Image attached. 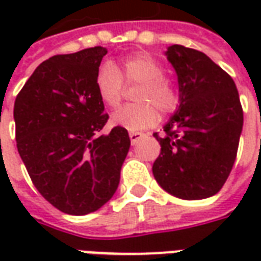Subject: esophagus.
<instances>
[{"mask_svg": "<svg viewBox=\"0 0 261 261\" xmlns=\"http://www.w3.org/2000/svg\"><path fill=\"white\" fill-rule=\"evenodd\" d=\"M128 136H130L131 144H133V145H136L137 142L144 138V134H142V133H138V131H130Z\"/></svg>", "mask_w": 261, "mask_h": 261, "instance_id": "esophagus-1", "label": "esophagus"}]
</instances>
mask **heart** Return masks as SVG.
Here are the masks:
<instances>
[{
    "label": "heart",
    "instance_id": "1",
    "mask_svg": "<svg viewBox=\"0 0 261 261\" xmlns=\"http://www.w3.org/2000/svg\"><path fill=\"white\" fill-rule=\"evenodd\" d=\"M138 86L134 92L137 103L127 105L112 114V123L127 130L137 131L153 125L159 112L169 114L177 106L179 96L172 82L165 78V68L158 60L147 53L125 59L119 69L105 63L97 69L95 85L97 95L106 106L116 108L121 102L124 84Z\"/></svg>",
    "mask_w": 261,
    "mask_h": 261
}]
</instances>
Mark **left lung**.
I'll use <instances>...</instances> for the list:
<instances>
[{
	"instance_id": "8db88e82",
	"label": "left lung",
	"mask_w": 261,
	"mask_h": 261,
	"mask_svg": "<svg viewBox=\"0 0 261 261\" xmlns=\"http://www.w3.org/2000/svg\"><path fill=\"white\" fill-rule=\"evenodd\" d=\"M165 56L175 68L179 106L153 137L161 153L153 162L155 180L181 200H202L222 189L235 164L243 127L233 80L208 56L180 44Z\"/></svg>"
}]
</instances>
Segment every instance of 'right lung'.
<instances>
[{
	"label": "right lung",
	"mask_w": 261,
	"mask_h": 261,
	"mask_svg": "<svg viewBox=\"0 0 261 261\" xmlns=\"http://www.w3.org/2000/svg\"><path fill=\"white\" fill-rule=\"evenodd\" d=\"M108 50L100 46L53 56L15 99L16 147L33 185L69 215L93 213L113 197L130 149L123 127L100 134L109 116L95 78Z\"/></svg>",
	"instance_id": "obj_1"
}]
</instances>
